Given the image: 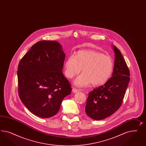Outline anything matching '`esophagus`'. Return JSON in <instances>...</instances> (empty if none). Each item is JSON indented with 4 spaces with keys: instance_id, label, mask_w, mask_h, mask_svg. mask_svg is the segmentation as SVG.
I'll return each instance as SVG.
<instances>
[{
    "instance_id": "esophagus-1",
    "label": "esophagus",
    "mask_w": 146,
    "mask_h": 146,
    "mask_svg": "<svg viewBox=\"0 0 146 146\" xmlns=\"http://www.w3.org/2000/svg\"><path fill=\"white\" fill-rule=\"evenodd\" d=\"M78 92H79V90L75 89V88H73V89H72V92L73 93H78Z\"/></svg>"
}]
</instances>
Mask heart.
I'll list each match as a JSON object with an SVG mask.
<instances>
[{
	"label": "heart",
	"instance_id": "obj_1",
	"mask_svg": "<svg viewBox=\"0 0 146 146\" xmlns=\"http://www.w3.org/2000/svg\"><path fill=\"white\" fill-rule=\"evenodd\" d=\"M112 58L94 50L79 51L75 55L67 59L65 64V74L69 79L73 78L81 71L83 72L74 81L75 86L84 87L91 84L99 86L106 84L113 70Z\"/></svg>",
	"mask_w": 146,
	"mask_h": 146
}]
</instances>
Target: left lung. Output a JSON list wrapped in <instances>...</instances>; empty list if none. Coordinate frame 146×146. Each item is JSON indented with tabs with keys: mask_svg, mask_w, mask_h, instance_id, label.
<instances>
[{
	"mask_svg": "<svg viewBox=\"0 0 146 146\" xmlns=\"http://www.w3.org/2000/svg\"><path fill=\"white\" fill-rule=\"evenodd\" d=\"M113 70L110 79L104 85L89 92L85 108L87 115L100 120L114 113L121 106L129 81V72L121 52L115 45Z\"/></svg>",
	"mask_w": 146,
	"mask_h": 146,
	"instance_id": "8db88e82",
	"label": "left lung"
}]
</instances>
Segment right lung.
<instances>
[{
  "label": "right lung",
  "mask_w": 146,
  "mask_h": 146,
  "mask_svg": "<svg viewBox=\"0 0 146 146\" xmlns=\"http://www.w3.org/2000/svg\"><path fill=\"white\" fill-rule=\"evenodd\" d=\"M65 56L59 42L42 40L33 45L19 62V97L34 115L52 117L71 94V85L62 72Z\"/></svg>",
  "instance_id": "right-lung-1"
}]
</instances>
